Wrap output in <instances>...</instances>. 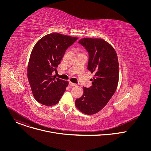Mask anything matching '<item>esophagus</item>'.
I'll list each match as a JSON object with an SVG mask.
<instances>
[{
	"label": "esophagus",
	"mask_w": 151,
	"mask_h": 151,
	"mask_svg": "<svg viewBox=\"0 0 151 151\" xmlns=\"http://www.w3.org/2000/svg\"><path fill=\"white\" fill-rule=\"evenodd\" d=\"M69 85H71V86H75L76 84V83H73V82H69Z\"/></svg>",
	"instance_id": "1"
}]
</instances>
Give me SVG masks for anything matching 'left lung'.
<instances>
[{
	"label": "left lung",
	"instance_id": "left-lung-1",
	"mask_svg": "<svg viewBox=\"0 0 151 151\" xmlns=\"http://www.w3.org/2000/svg\"><path fill=\"white\" fill-rule=\"evenodd\" d=\"M79 43L89 54L88 70L94 73L92 86L83 87V93L75 105L82 113L93 115L100 111L114 94L119 80V63L113 47L104 39L85 37Z\"/></svg>",
	"mask_w": 151,
	"mask_h": 151
}]
</instances>
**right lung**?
Returning <instances> with one entry per match:
<instances>
[{
    "instance_id": "right-lung-1",
    "label": "right lung",
    "mask_w": 151,
    "mask_h": 151,
    "mask_svg": "<svg viewBox=\"0 0 151 151\" xmlns=\"http://www.w3.org/2000/svg\"><path fill=\"white\" fill-rule=\"evenodd\" d=\"M78 37L52 33L39 39L34 46L27 67V78L37 101L47 106L59 102L69 82L56 78L52 72L66 50Z\"/></svg>"
}]
</instances>
